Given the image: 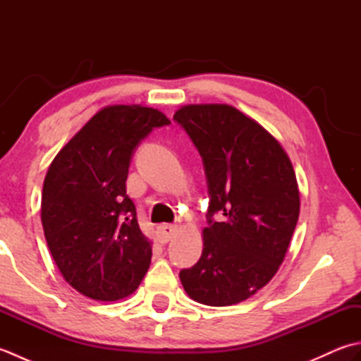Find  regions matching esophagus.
Returning a JSON list of instances; mask_svg holds the SVG:
<instances>
[{"label": "esophagus", "mask_w": 361, "mask_h": 361, "mask_svg": "<svg viewBox=\"0 0 361 361\" xmlns=\"http://www.w3.org/2000/svg\"><path fill=\"white\" fill-rule=\"evenodd\" d=\"M176 225H171V224H163L158 226V237L161 243H167L172 237L176 234Z\"/></svg>", "instance_id": "obj_1"}]
</instances>
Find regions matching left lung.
Returning <instances> with one entry per match:
<instances>
[{"instance_id":"1","label":"left lung","mask_w":361,"mask_h":361,"mask_svg":"<svg viewBox=\"0 0 361 361\" xmlns=\"http://www.w3.org/2000/svg\"><path fill=\"white\" fill-rule=\"evenodd\" d=\"M173 119L200 152L211 200L202 257L180 271L181 283L200 304H239L286 257L299 217L293 166L270 132L231 105H183Z\"/></svg>"}]
</instances>
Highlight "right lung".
Wrapping results in <instances>:
<instances>
[{
	"mask_svg": "<svg viewBox=\"0 0 361 361\" xmlns=\"http://www.w3.org/2000/svg\"><path fill=\"white\" fill-rule=\"evenodd\" d=\"M171 124L142 105L99 110L52 159L42 192V224L65 281L96 301H118L140 287L152 242L137 225L126 181L136 145Z\"/></svg>",
	"mask_w": 361,
	"mask_h": 361,
	"instance_id": "add662e5",
	"label": "right lung"
}]
</instances>
